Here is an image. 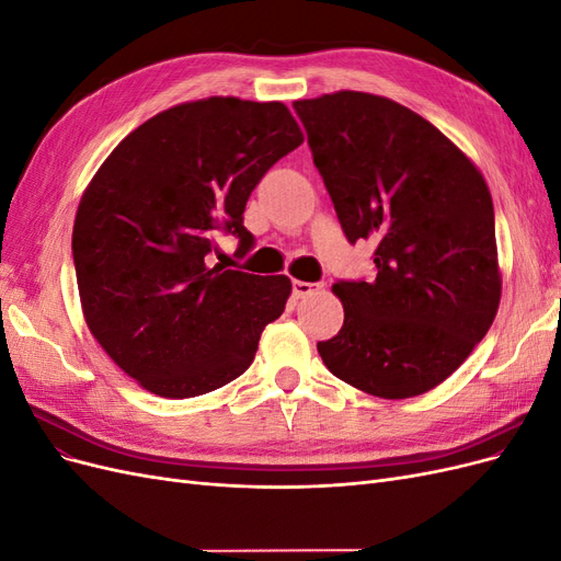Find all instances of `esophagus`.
Wrapping results in <instances>:
<instances>
[{
    "label": "esophagus",
    "mask_w": 561,
    "mask_h": 561,
    "mask_svg": "<svg viewBox=\"0 0 561 561\" xmlns=\"http://www.w3.org/2000/svg\"><path fill=\"white\" fill-rule=\"evenodd\" d=\"M316 290H320V285H318V283H307V280H293V295H295L297 299L309 297V295H313Z\"/></svg>",
    "instance_id": "1"
}]
</instances>
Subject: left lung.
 Segmentation results:
<instances>
[{
	"label": "left lung",
	"mask_w": 561,
	"mask_h": 561,
	"mask_svg": "<svg viewBox=\"0 0 561 561\" xmlns=\"http://www.w3.org/2000/svg\"><path fill=\"white\" fill-rule=\"evenodd\" d=\"M348 243L377 276L336 280L344 325L318 353L336 379L402 400L443 383L501 301L494 203L472 161L393 100L339 91L293 103Z\"/></svg>",
	"instance_id": "8db88e82"
}]
</instances>
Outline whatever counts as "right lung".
Here are the masks:
<instances>
[{
  "label": "right lung",
  "mask_w": 561,
  "mask_h": 561,
  "mask_svg": "<svg viewBox=\"0 0 561 561\" xmlns=\"http://www.w3.org/2000/svg\"><path fill=\"white\" fill-rule=\"evenodd\" d=\"M304 142L283 103L206 98L116 145L83 192L72 257L98 344L149 393L194 398L241 377L293 293L287 276L208 264L217 233L248 254L245 203Z\"/></svg>",
  "instance_id": "obj_1"
}]
</instances>
